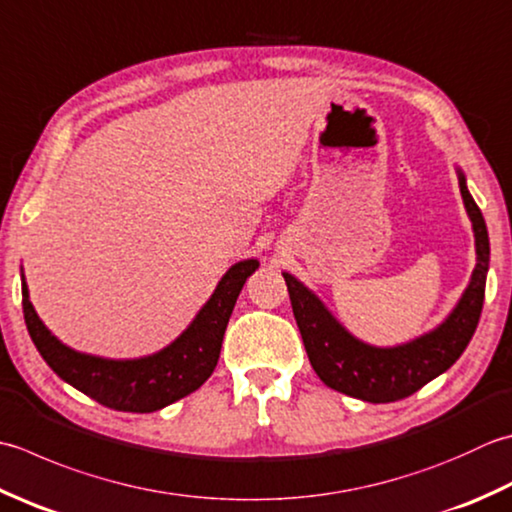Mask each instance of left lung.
I'll list each match as a JSON object with an SVG mask.
<instances>
[{"label": "left lung", "mask_w": 512, "mask_h": 512, "mask_svg": "<svg viewBox=\"0 0 512 512\" xmlns=\"http://www.w3.org/2000/svg\"><path fill=\"white\" fill-rule=\"evenodd\" d=\"M457 175L466 213L473 222L477 264L453 313L430 333L390 348L364 344L337 322L313 290L284 273L310 366L326 386L370 404L397 402L446 373L473 339L484 306L490 244L482 210L468 193L466 177L459 168Z\"/></svg>", "instance_id": "1"}]
</instances>
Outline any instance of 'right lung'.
Here are the masks:
<instances>
[{"label": "right lung", "mask_w": 512, "mask_h": 512, "mask_svg": "<svg viewBox=\"0 0 512 512\" xmlns=\"http://www.w3.org/2000/svg\"><path fill=\"white\" fill-rule=\"evenodd\" d=\"M259 268L244 259L226 270L193 322L166 348L139 359H106L77 353L50 333L28 299L22 273V306L30 339L44 362L84 395L124 413H155L202 386L213 375L230 313L246 279Z\"/></svg>", "instance_id": "obj_1"}]
</instances>
